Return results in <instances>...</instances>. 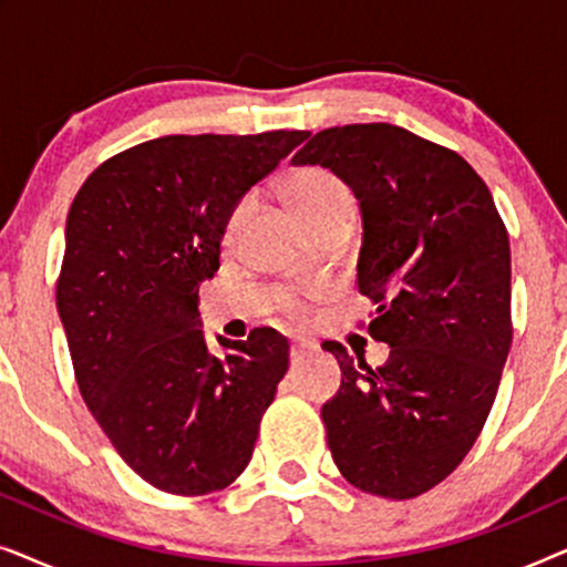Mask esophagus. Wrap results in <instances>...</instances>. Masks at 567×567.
<instances>
[{
    "mask_svg": "<svg viewBox=\"0 0 567 567\" xmlns=\"http://www.w3.org/2000/svg\"><path fill=\"white\" fill-rule=\"evenodd\" d=\"M309 353H312V346L309 343H293L291 346V363H301Z\"/></svg>",
    "mask_w": 567,
    "mask_h": 567,
    "instance_id": "1",
    "label": "esophagus"
}]
</instances>
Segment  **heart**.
Returning <instances> with one entry per match:
<instances>
[{
    "mask_svg": "<svg viewBox=\"0 0 567 567\" xmlns=\"http://www.w3.org/2000/svg\"><path fill=\"white\" fill-rule=\"evenodd\" d=\"M286 190H289V198L293 208H297V214L309 224V227H315V224H320L324 219H332V216L355 212L353 190L348 188L343 177H338L324 167L299 169V173H293L289 177ZM250 208L252 196H243L235 206H231L227 221H224V243H235L239 229H243V224L247 221ZM289 309L291 312H301L305 305H301L299 299H291Z\"/></svg>",
    "mask_w": 567,
    "mask_h": 567,
    "instance_id": "heart-1",
    "label": "heart"
}]
</instances>
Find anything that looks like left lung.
<instances>
[{
    "mask_svg": "<svg viewBox=\"0 0 567 567\" xmlns=\"http://www.w3.org/2000/svg\"><path fill=\"white\" fill-rule=\"evenodd\" d=\"M291 162L359 198L369 336L392 346L377 369L322 346L346 377L322 408L330 454L359 491L415 498L460 467L498 394L514 338L506 224L467 159L392 123L324 128Z\"/></svg>",
    "mask_w": 567,
    "mask_h": 567,
    "instance_id": "8db88e82",
    "label": "left lung"
}]
</instances>
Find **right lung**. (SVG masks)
I'll return each instance as SVG.
<instances>
[{
	"mask_svg": "<svg viewBox=\"0 0 567 567\" xmlns=\"http://www.w3.org/2000/svg\"><path fill=\"white\" fill-rule=\"evenodd\" d=\"M309 131L162 136L113 154L66 216L56 307L82 400L121 460L175 495L243 475L289 371V340L198 330L200 281L219 270L231 206Z\"/></svg>",
	"mask_w": 567,
	"mask_h": 567,
	"instance_id": "right-lung-1",
	"label": "right lung"
}]
</instances>
